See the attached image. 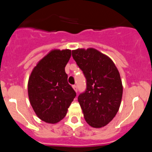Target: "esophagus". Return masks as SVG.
I'll return each mask as SVG.
<instances>
[{
    "mask_svg": "<svg viewBox=\"0 0 152 152\" xmlns=\"http://www.w3.org/2000/svg\"><path fill=\"white\" fill-rule=\"evenodd\" d=\"M72 88H73V89L75 90V91H76V92H77V86H76V85H72Z\"/></svg>",
    "mask_w": 152,
    "mask_h": 152,
    "instance_id": "obj_1",
    "label": "esophagus"
}]
</instances>
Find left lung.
<instances>
[{
  "label": "left lung",
  "instance_id": "1",
  "mask_svg": "<svg viewBox=\"0 0 152 152\" xmlns=\"http://www.w3.org/2000/svg\"><path fill=\"white\" fill-rule=\"evenodd\" d=\"M72 57L87 80V89L78 96L86 122L94 128L107 126L119 110L123 84L113 61L93 48L72 51Z\"/></svg>",
  "mask_w": 152,
  "mask_h": 152
}]
</instances>
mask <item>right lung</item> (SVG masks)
<instances>
[{
	"label": "right lung",
	"instance_id": "right-lung-1",
	"mask_svg": "<svg viewBox=\"0 0 152 152\" xmlns=\"http://www.w3.org/2000/svg\"><path fill=\"white\" fill-rule=\"evenodd\" d=\"M71 56L70 49L52 50L37 63L29 77V102L36 116L45 123L61 121L76 96L64 71Z\"/></svg>",
	"mask_w": 152,
	"mask_h": 152
}]
</instances>
